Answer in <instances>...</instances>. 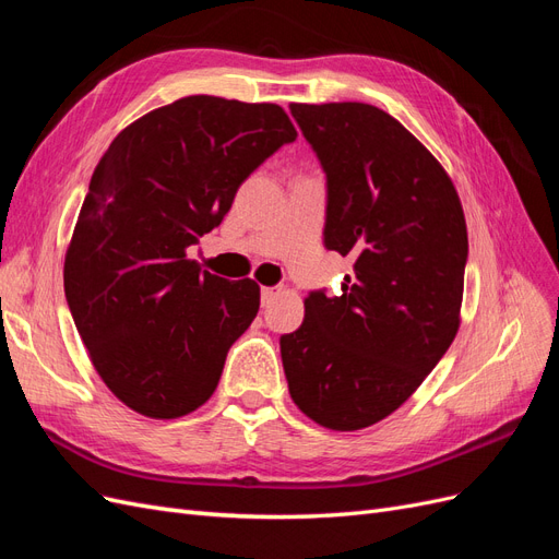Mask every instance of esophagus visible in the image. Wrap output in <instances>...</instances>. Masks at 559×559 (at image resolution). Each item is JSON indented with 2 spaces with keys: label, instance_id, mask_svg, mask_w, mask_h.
Masks as SVG:
<instances>
[{
  "label": "esophagus",
  "instance_id": "esophagus-1",
  "mask_svg": "<svg viewBox=\"0 0 559 559\" xmlns=\"http://www.w3.org/2000/svg\"><path fill=\"white\" fill-rule=\"evenodd\" d=\"M277 294H280V289H275V286H263V289H261V306L267 308L270 302L275 300Z\"/></svg>",
  "mask_w": 559,
  "mask_h": 559
}]
</instances>
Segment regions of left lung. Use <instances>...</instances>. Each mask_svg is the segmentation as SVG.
Wrapping results in <instances>:
<instances>
[{
  "instance_id": "obj_1",
  "label": "left lung",
  "mask_w": 559,
  "mask_h": 559,
  "mask_svg": "<svg viewBox=\"0 0 559 559\" xmlns=\"http://www.w3.org/2000/svg\"><path fill=\"white\" fill-rule=\"evenodd\" d=\"M326 173L324 245L354 259L343 294L310 292L298 331L280 337L298 408L333 431L392 415L460 329L466 222L427 146L364 103L292 105Z\"/></svg>"
}]
</instances>
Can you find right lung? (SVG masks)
Here are the masks:
<instances>
[{
  "instance_id": "1",
  "label": "right lung",
  "mask_w": 559,
  "mask_h": 559,
  "mask_svg": "<svg viewBox=\"0 0 559 559\" xmlns=\"http://www.w3.org/2000/svg\"><path fill=\"white\" fill-rule=\"evenodd\" d=\"M296 134L277 105L191 95L138 118L99 158L67 247L64 296L97 376L134 413L175 419L214 394L261 289L200 270L186 249Z\"/></svg>"
}]
</instances>
